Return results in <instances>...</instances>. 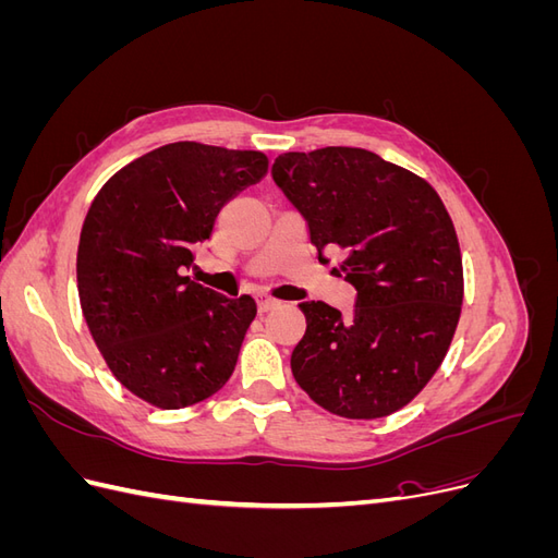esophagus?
Instances as JSON below:
<instances>
[{"instance_id": "1", "label": "esophagus", "mask_w": 558, "mask_h": 558, "mask_svg": "<svg viewBox=\"0 0 558 558\" xmlns=\"http://www.w3.org/2000/svg\"><path fill=\"white\" fill-rule=\"evenodd\" d=\"M279 305V300L272 295H258V312H269Z\"/></svg>"}]
</instances>
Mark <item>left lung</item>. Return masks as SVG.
<instances>
[{
	"instance_id": "obj_1",
	"label": "left lung",
	"mask_w": 558,
	"mask_h": 558,
	"mask_svg": "<svg viewBox=\"0 0 558 558\" xmlns=\"http://www.w3.org/2000/svg\"><path fill=\"white\" fill-rule=\"evenodd\" d=\"M272 179L305 216L318 260L340 248L356 289L353 318L300 302L305 337L293 377L320 408L381 418L414 400L442 365L463 305V263L433 185L373 150L326 146L283 154Z\"/></svg>"
}]
</instances>
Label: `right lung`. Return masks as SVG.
I'll list each match as a JSON object with an SVG mask.
<instances>
[{"mask_svg": "<svg viewBox=\"0 0 558 558\" xmlns=\"http://www.w3.org/2000/svg\"><path fill=\"white\" fill-rule=\"evenodd\" d=\"M265 174L260 150L177 142L125 165L93 199L76 253L83 318L113 377L154 408L207 400L238 365L256 300L183 275L226 202Z\"/></svg>", "mask_w": 558, "mask_h": 558, "instance_id": "obj_1", "label": "right lung"}]
</instances>
